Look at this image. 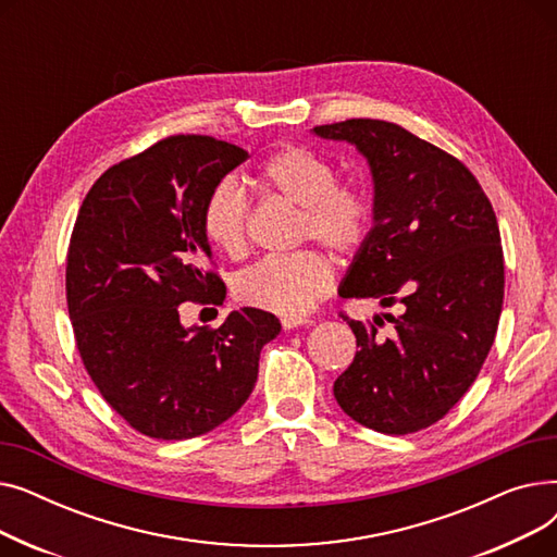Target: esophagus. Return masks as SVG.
Wrapping results in <instances>:
<instances>
[{
	"mask_svg": "<svg viewBox=\"0 0 557 557\" xmlns=\"http://www.w3.org/2000/svg\"><path fill=\"white\" fill-rule=\"evenodd\" d=\"M311 320L305 318V315H286L282 318V327L288 332V330H296V327H302V325H309Z\"/></svg>",
	"mask_w": 557,
	"mask_h": 557,
	"instance_id": "34e87169",
	"label": "esophagus"
}]
</instances>
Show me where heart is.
<instances>
[{
  "mask_svg": "<svg viewBox=\"0 0 557 557\" xmlns=\"http://www.w3.org/2000/svg\"><path fill=\"white\" fill-rule=\"evenodd\" d=\"M334 166L302 146H282L257 169V183L300 208L298 237L332 252H355L372 225L370 196L357 185L336 183ZM208 242L227 257L248 246V198L232 178L216 183L200 210ZM332 286V269L315 250L271 255L234 280V296L248 307L277 315H300Z\"/></svg>",
  "mask_w": 557,
  "mask_h": 557,
  "instance_id": "b5f03b06",
  "label": "heart"
}]
</instances>
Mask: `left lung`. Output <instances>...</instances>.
<instances>
[{
    "mask_svg": "<svg viewBox=\"0 0 557 557\" xmlns=\"http://www.w3.org/2000/svg\"><path fill=\"white\" fill-rule=\"evenodd\" d=\"M311 133L352 144L372 175V227L338 296L401 307L384 313L391 336L345 315L359 352L334 397L372 431L416 433L470 391L494 343L504 305L499 225L470 169L397 124L347 120Z\"/></svg>",
    "mask_w": 557,
    "mask_h": 557,
    "instance_id": "8db88e82",
    "label": "left lung"
}]
</instances>
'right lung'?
I'll return each mask as SVG.
<instances>
[{
    "label": "right lung",
    "instance_id": "add662e5",
    "mask_svg": "<svg viewBox=\"0 0 557 557\" xmlns=\"http://www.w3.org/2000/svg\"><path fill=\"white\" fill-rule=\"evenodd\" d=\"M239 146L175 135L110 166L87 191L67 252V309L87 374L135 431L187 441L250 397L280 320L255 307L216 330L185 327L183 302H221L200 210L239 166Z\"/></svg>",
    "mask_w": 557,
    "mask_h": 557
}]
</instances>
